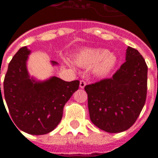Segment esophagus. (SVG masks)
Here are the masks:
<instances>
[{
    "instance_id": "34e87169",
    "label": "esophagus",
    "mask_w": 158,
    "mask_h": 158,
    "mask_svg": "<svg viewBox=\"0 0 158 158\" xmlns=\"http://www.w3.org/2000/svg\"><path fill=\"white\" fill-rule=\"evenodd\" d=\"M85 85H86L85 81V80H80V82H79V87H80L81 89H84Z\"/></svg>"
}]
</instances>
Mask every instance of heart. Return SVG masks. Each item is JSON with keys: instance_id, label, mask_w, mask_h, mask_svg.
I'll use <instances>...</instances> for the list:
<instances>
[{"instance_id": "1", "label": "heart", "mask_w": 158, "mask_h": 158, "mask_svg": "<svg viewBox=\"0 0 158 158\" xmlns=\"http://www.w3.org/2000/svg\"><path fill=\"white\" fill-rule=\"evenodd\" d=\"M74 62L85 69L93 67V72L96 75L106 76L115 69L118 58L106 49L85 48L74 56ZM67 63L72 65L69 61Z\"/></svg>"}]
</instances>
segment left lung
<instances>
[{
  "instance_id": "left-lung-1",
  "label": "left lung",
  "mask_w": 158,
  "mask_h": 158,
  "mask_svg": "<svg viewBox=\"0 0 158 158\" xmlns=\"http://www.w3.org/2000/svg\"><path fill=\"white\" fill-rule=\"evenodd\" d=\"M126 61L111 79L85 87L91 122L108 133H120L135 123L146 103L147 65L136 49L129 46Z\"/></svg>"
}]
</instances>
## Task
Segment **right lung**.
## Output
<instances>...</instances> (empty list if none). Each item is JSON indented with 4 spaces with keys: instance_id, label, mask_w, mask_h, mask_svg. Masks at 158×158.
Instances as JSON below:
<instances>
[{
    "instance_id": "1",
    "label": "right lung",
    "mask_w": 158,
    "mask_h": 158,
    "mask_svg": "<svg viewBox=\"0 0 158 158\" xmlns=\"http://www.w3.org/2000/svg\"><path fill=\"white\" fill-rule=\"evenodd\" d=\"M29 54L30 51L24 46L12 57L3 83L4 94L0 84V102H3V94L16 128L40 135L50 133L57 126L64 105L79 89V81L67 82L55 76L45 81H36L29 77L27 70ZM52 63L57 64L54 61Z\"/></svg>"
}]
</instances>
